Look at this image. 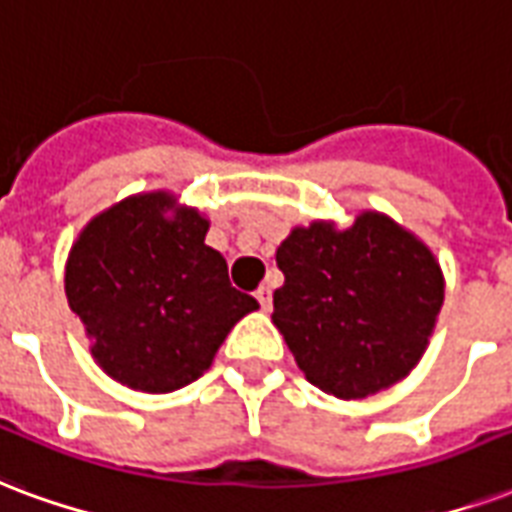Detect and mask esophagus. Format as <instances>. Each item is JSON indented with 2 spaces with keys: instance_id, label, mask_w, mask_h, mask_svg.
I'll return each instance as SVG.
<instances>
[{
  "instance_id": "34e87169",
  "label": "esophagus",
  "mask_w": 512,
  "mask_h": 512,
  "mask_svg": "<svg viewBox=\"0 0 512 512\" xmlns=\"http://www.w3.org/2000/svg\"><path fill=\"white\" fill-rule=\"evenodd\" d=\"M255 298H257V301H260V306H263L266 312H268V309H271V287H268V285L257 287Z\"/></svg>"
}]
</instances>
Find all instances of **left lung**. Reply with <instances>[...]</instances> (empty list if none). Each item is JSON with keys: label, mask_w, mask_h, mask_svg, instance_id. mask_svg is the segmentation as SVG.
Masks as SVG:
<instances>
[{"label": "left lung", "mask_w": 512, "mask_h": 512, "mask_svg": "<svg viewBox=\"0 0 512 512\" xmlns=\"http://www.w3.org/2000/svg\"><path fill=\"white\" fill-rule=\"evenodd\" d=\"M285 285L271 320L298 369L328 396L366 399L418 366L445 301L429 246L382 211L350 227L295 225L276 249Z\"/></svg>", "instance_id": "obj_1"}]
</instances>
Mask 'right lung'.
<instances>
[{
    "instance_id": "obj_1",
    "label": "right lung",
    "mask_w": 512,
    "mask_h": 512,
    "mask_svg": "<svg viewBox=\"0 0 512 512\" xmlns=\"http://www.w3.org/2000/svg\"><path fill=\"white\" fill-rule=\"evenodd\" d=\"M208 217L168 189L138 192L86 222L64 266L67 304L94 363L138 393H170L214 363L230 328L260 309L206 244Z\"/></svg>"
}]
</instances>
